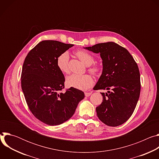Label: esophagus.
Wrapping results in <instances>:
<instances>
[{
    "label": "esophagus",
    "mask_w": 159,
    "mask_h": 159,
    "mask_svg": "<svg viewBox=\"0 0 159 159\" xmlns=\"http://www.w3.org/2000/svg\"><path fill=\"white\" fill-rule=\"evenodd\" d=\"M84 94H85V96L86 97H89V96H90V94H91L92 93H87V92H85Z\"/></svg>",
    "instance_id": "1"
}]
</instances>
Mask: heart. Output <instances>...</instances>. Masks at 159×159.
<instances>
[{
  "label": "heart",
  "mask_w": 159,
  "mask_h": 159,
  "mask_svg": "<svg viewBox=\"0 0 159 159\" xmlns=\"http://www.w3.org/2000/svg\"><path fill=\"white\" fill-rule=\"evenodd\" d=\"M75 54L87 66L93 64L94 61V57L85 51L79 50L76 52ZM69 54L66 52L62 53L57 58V65L58 69L64 74H69L70 72L69 66ZM88 70L94 75H99L102 72V67L99 65L94 64L93 66H90ZM66 84L69 87L85 90L93 85L94 80L92 76L89 74H72L66 78Z\"/></svg>",
  "instance_id": "1"
}]
</instances>
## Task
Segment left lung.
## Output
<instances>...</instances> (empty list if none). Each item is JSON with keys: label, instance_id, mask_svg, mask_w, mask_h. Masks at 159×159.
I'll use <instances>...</instances> for the list:
<instances>
[{"label": "left lung", "instance_id": "left-lung-1", "mask_svg": "<svg viewBox=\"0 0 159 159\" xmlns=\"http://www.w3.org/2000/svg\"><path fill=\"white\" fill-rule=\"evenodd\" d=\"M84 48L100 53L102 60V73L94 89L111 90L107 93H101L103 100L96 107L98 117L107 126H120L131 117L140 97L137 63L126 48L114 42Z\"/></svg>", "mask_w": 159, "mask_h": 159}]
</instances>
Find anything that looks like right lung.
<instances>
[{"mask_svg":"<svg viewBox=\"0 0 159 159\" xmlns=\"http://www.w3.org/2000/svg\"><path fill=\"white\" fill-rule=\"evenodd\" d=\"M73 46L58 41H42L28 53L22 66L21 87L29 109L37 119L50 126L69 120L84 98V92L74 87L61 92L65 77L57 60Z\"/></svg>","mask_w":159,"mask_h":159,"instance_id":"obj_1","label":"right lung"}]
</instances>
